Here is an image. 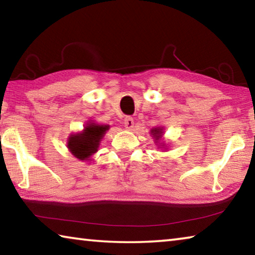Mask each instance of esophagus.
<instances>
[{
    "label": "esophagus",
    "mask_w": 255,
    "mask_h": 255,
    "mask_svg": "<svg viewBox=\"0 0 255 255\" xmlns=\"http://www.w3.org/2000/svg\"><path fill=\"white\" fill-rule=\"evenodd\" d=\"M124 124H125V127L127 129H131L133 127V119L131 117H126L124 120Z\"/></svg>",
    "instance_id": "obj_1"
}]
</instances>
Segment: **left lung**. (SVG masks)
Listing matches in <instances>:
<instances>
[{
  "label": "left lung",
  "mask_w": 255,
  "mask_h": 255,
  "mask_svg": "<svg viewBox=\"0 0 255 255\" xmlns=\"http://www.w3.org/2000/svg\"><path fill=\"white\" fill-rule=\"evenodd\" d=\"M150 133H152L153 138H155V140H156L155 143H158L163 136V128H159V127L153 128L152 130H150ZM162 146H164V145H162Z\"/></svg>",
  "instance_id": "1"
}]
</instances>
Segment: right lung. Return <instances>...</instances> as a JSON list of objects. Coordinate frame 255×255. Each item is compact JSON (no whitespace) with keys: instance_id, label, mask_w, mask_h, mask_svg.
<instances>
[{"instance_id":"obj_1","label":"right lung","mask_w":255,"mask_h":255,"mask_svg":"<svg viewBox=\"0 0 255 255\" xmlns=\"http://www.w3.org/2000/svg\"><path fill=\"white\" fill-rule=\"evenodd\" d=\"M107 130H109V126L107 125H98L90 122L84 127L83 131L70 136L67 147L76 158L81 161H90L92 155L98 152L99 145Z\"/></svg>"}]
</instances>
